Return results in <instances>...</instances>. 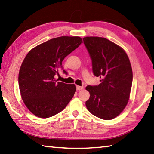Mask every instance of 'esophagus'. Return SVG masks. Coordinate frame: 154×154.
Wrapping results in <instances>:
<instances>
[{
    "instance_id": "34e87169",
    "label": "esophagus",
    "mask_w": 154,
    "mask_h": 154,
    "mask_svg": "<svg viewBox=\"0 0 154 154\" xmlns=\"http://www.w3.org/2000/svg\"><path fill=\"white\" fill-rule=\"evenodd\" d=\"M84 87L83 86H76V90L77 91H80V90L83 89Z\"/></svg>"
}]
</instances>
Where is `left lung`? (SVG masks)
I'll return each mask as SVG.
<instances>
[{
    "instance_id": "1",
    "label": "left lung",
    "mask_w": 154,
    "mask_h": 154,
    "mask_svg": "<svg viewBox=\"0 0 154 154\" xmlns=\"http://www.w3.org/2000/svg\"><path fill=\"white\" fill-rule=\"evenodd\" d=\"M84 43L91 56L92 71L99 76L98 86H87L88 111L104 120L117 117L125 108L131 92L133 72L128 56L122 48L100 37H86Z\"/></svg>"
}]
</instances>
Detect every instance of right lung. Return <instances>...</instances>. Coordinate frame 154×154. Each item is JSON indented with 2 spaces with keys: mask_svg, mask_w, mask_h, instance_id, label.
<instances>
[{
  "mask_svg": "<svg viewBox=\"0 0 154 154\" xmlns=\"http://www.w3.org/2000/svg\"><path fill=\"white\" fill-rule=\"evenodd\" d=\"M82 43L78 36L58 37L37 45L25 56L19 86L23 103L33 115L51 117L63 111L74 97L76 85L57 82L55 75L59 74L63 59Z\"/></svg>",
  "mask_w": 154,
  "mask_h": 154,
  "instance_id": "add662e5",
  "label": "right lung"
}]
</instances>
